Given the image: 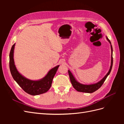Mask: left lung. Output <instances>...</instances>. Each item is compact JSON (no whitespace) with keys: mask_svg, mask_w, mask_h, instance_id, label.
<instances>
[{"mask_svg":"<svg viewBox=\"0 0 124 124\" xmlns=\"http://www.w3.org/2000/svg\"><path fill=\"white\" fill-rule=\"evenodd\" d=\"M106 39L108 41V42L110 43L111 46V66L110 67V69L108 70V73L106 74L102 79L100 80L99 82L96 83L91 84H83L80 83V82H78L75 77L73 76L72 72L68 70V73L70 78V80L71 82L73 87L76 89L78 92H83V93H93L94 92L96 91L97 90H98L102 85L103 84L104 82L106 80L107 77L110 74L112 68V66H113V48H112V46L111 43L109 39H108L107 37H106Z\"/></svg>","mask_w":124,"mask_h":124,"instance_id":"8db88e82","label":"left lung"}]
</instances>
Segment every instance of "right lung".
Returning <instances> with one entry per match:
<instances>
[{
  "label": "right lung",
  "instance_id": "add662e5",
  "mask_svg": "<svg viewBox=\"0 0 124 124\" xmlns=\"http://www.w3.org/2000/svg\"><path fill=\"white\" fill-rule=\"evenodd\" d=\"M14 43L10 52L9 67L11 75L13 79L24 91L29 95L36 96L47 92L51 87L53 78L59 65L50 69L46 76L40 80H31L26 78L18 72L15 65L14 60Z\"/></svg>",
  "mask_w": 124,
  "mask_h": 124
}]
</instances>
